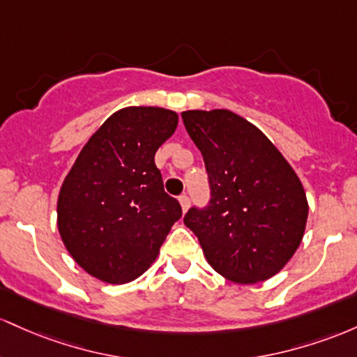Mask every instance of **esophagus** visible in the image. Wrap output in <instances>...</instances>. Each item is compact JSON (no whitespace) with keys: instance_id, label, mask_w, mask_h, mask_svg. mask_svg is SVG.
Segmentation results:
<instances>
[{"instance_id":"esophagus-1","label":"esophagus","mask_w":357,"mask_h":357,"mask_svg":"<svg viewBox=\"0 0 357 357\" xmlns=\"http://www.w3.org/2000/svg\"><path fill=\"white\" fill-rule=\"evenodd\" d=\"M178 202H180V206H182V211H183V212H185L187 209H189V206H190V199H189V195H187V194L180 195V197H178Z\"/></svg>"}]
</instances>
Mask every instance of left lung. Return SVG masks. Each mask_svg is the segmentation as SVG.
Returning <instances> with one entry per match:
<instances>
[{
	"instance_id": "left-lung-1",
	"label": "left lung",
	"mask_w": 357,
	"mask_h": 357,
	"mask_svg": "<svg viewBox=\"0 0 357 357\" xmlns=\"http://www.w3.org/2000/svg\"><path fill=\"white\" fill-rule=\"evenodd\" d=\"M209 177L206 207L183 218L209 265L236 283L271 278L297 251L308 204L297 174L261 131L227 109L185 111Z\"/></svg>"
}]
</instances>
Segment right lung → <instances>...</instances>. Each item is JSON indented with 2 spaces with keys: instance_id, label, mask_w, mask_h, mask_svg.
<instances>
[{
  "instance_id": "1",
  "label": "right lung",
  "mask_w": 357,
  "mask_h": 357,
  "mask_svg": "<svg viewBox=\"0 0 357 357\" xmlns=\"http://www.w3.org/2000/svg\"><path fill=\"white\" fill-rule=\"evenodd\" d=\"M177 123V113L162 107L118 111L91 136L63 180L59 232L77 265L102 282L138 278L182 215L155 165Z\"/></svg>"
}]
</instances>
